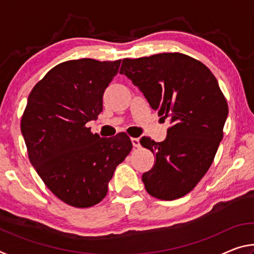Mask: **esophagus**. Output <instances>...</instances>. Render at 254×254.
Here are the masks:
<instances>
[{
  "mask_svg": "<svg viewBox=\"0 0 254 254\" xmlns=\"http://www.w3.org/2000/svg\"><path fill=\"white\" fill-rule=\"evenodd\" d=\"M131 142H132V145H133V147H134V148H140V147H141L139 137H132Z\"/></svg>",
  "mask_w": 254,
  "mask_h": 254,
  "instance_id": "obj_1",
  "label": "esophagus"
}]
</instances>
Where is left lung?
I'll list each match as a JSON object with an SVG mask.
<instances>
[{
  "label": "left lung",
  "instance_id": "1",
  "mask_svg": "<svg viewBox=\"0 0 254 254\" xmlns=\"http://www.w3.org/2000/svg\"><path fill=\"white\" fill-rule=\"evenodd\" d=\"M120 74L139 87L171 127L156 142L140 140L156 156L142 175L145 190L162 200L187 195L207 173L223 139L229 107L217 79L203 63L179 53L123 59Z\"/></svg>",
  "mask_w": 254,
  "mask_h": 254
}]
</instances>
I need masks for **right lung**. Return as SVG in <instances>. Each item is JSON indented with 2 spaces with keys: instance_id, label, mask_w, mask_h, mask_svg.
I'll use <instances>...</instances> for the list:
<instances>
[{
  "instance_id": "1",
  "label": "right lung",
  "mask_w": 254,
  "mask_h": 254,
  "mask_svg": "<svg viewBox=\"0 0 254 254\" xmlns=\"http://www.w3.org/2000/svg\"><path fill=\"white\" fill-rule=\"evenodd\" d=\"M120 64L89 58L59 64L32 88L21 119L30 162L51 192L74 207L100 203L132 150L126 133L106 139L86 127L102 112Z\"/></svg>"
}]
</instances>
